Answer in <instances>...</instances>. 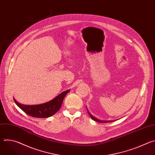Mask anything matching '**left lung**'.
<instances>
[{
    "label": "left lung",
    "instance_id": "left-lung-1",
    "mask_svg": "<svg viewBox=\"0 0 155 155\" xmlns=\"http://www.w3.org/2000/svg\"><path fill=\"white\" fill-rule=\"evenodd\" d=\"M87 112L88 114H89L90 117H91L93 120H94V121H97V122H99V123H108V122H112V121H101V120H99L96 118L95 117H94L93 115H91V114L89 112V111H88L87 109Z\"/></svg>",
    "mask_w": 155,
    "mask_h": 155
}]
</instances>
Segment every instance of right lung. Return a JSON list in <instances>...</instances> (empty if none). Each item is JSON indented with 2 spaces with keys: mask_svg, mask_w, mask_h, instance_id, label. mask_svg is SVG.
Wrapping results in <instances>:
<instances>
[{
  "mask_svg": "<svg viewBox=\"0 0 155 155\" xmlns=\"http://www.w3.org/2000/svg\"><path fill=\"white\" fill-rule=\"evenodd\" d=\"M69 91L70 90L62 92L48 102L35 105L21 104L13 99L16 104L28 115L35 118H48L54 115L59 110L64 97Z\"/></svg>",
  "mask_w": 155,
  "mask_h": 155,
  "instance_id": "right-lung-1",
  "label": "right lung"
}]
</instances>
